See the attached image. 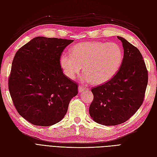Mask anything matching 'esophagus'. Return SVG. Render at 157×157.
<instances>
[{
  "instance_id": "34e87169",
  "label": "esophagus",
  "mask_w": 157,
  "mask_h": 157,
  "mask_svg": "<svg viewBox=\"0 0 157 157\" xmlns=\"http://www.w3.org/2000/svg\"><path fill=\"white\" fill-rule=\"evenodd\" d=\"M85 90V88H84V87H82V86H79L78 87V92L79 93H81V92H82L83 91H84V90Z\"/></svg>"
}]
</instances>
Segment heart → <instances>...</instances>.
Instances as JSON below:
<instances>
[{"instance_id": "1", "label": "heart", "mask_w": 157, "mask_h": 157, "mask_svg": "<svg viewBox=\"0 0 157 157\" xmlns=\"http://www.w3.org/2000/svg\"><path fill=\"white\" fill-rule=\"evenodd\" d=\"M122 61L123 52L119 45L90 41L75 45L71 48V54H61L59 66L69 79L74 80L83 67L84 81L101 84L117 74Z\"/></svg>"}]
</instances>
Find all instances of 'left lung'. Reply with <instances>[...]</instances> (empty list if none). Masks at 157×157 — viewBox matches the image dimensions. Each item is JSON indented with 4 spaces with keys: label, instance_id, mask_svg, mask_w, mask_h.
Here are the masks:
<instances>
[{
    "label": "left lung",
    "instance_id": "1",
    "mask_svg": "<svg viewBox=\"0 0 157 157\" xmlns=\"http://www.w3.org/2000/svg\"><path fill=\"white\" fill-rule=\"evenodd\" d=\"M124 56L117 73L108 82L92 89L94 99L89 113L94 121L105 126L126 122L142 105L148 73L140 50L124 38Z\"/></svg>",
    "mask_w": 157,
    "mask_h": 157
}]
</instances>
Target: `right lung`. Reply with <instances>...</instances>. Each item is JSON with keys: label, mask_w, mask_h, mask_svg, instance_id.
<instances>
[{"label": "right lung", "mask_w": 157, "mask_h": 157, "mask_svg": "<svg viewBox=\"0 0 157 157\" xmlns=\"http://www.w3.org/2000/svg\"><path fill=\"white\" fill-rule=\"evenodd\" d=\"M73 40L36 36L14 56L8 88L18 113L36 126H49L63 119L78 85L59 66L63 50Z\"/></svg>", "instance_id": "obj_1"}]
</instances>
